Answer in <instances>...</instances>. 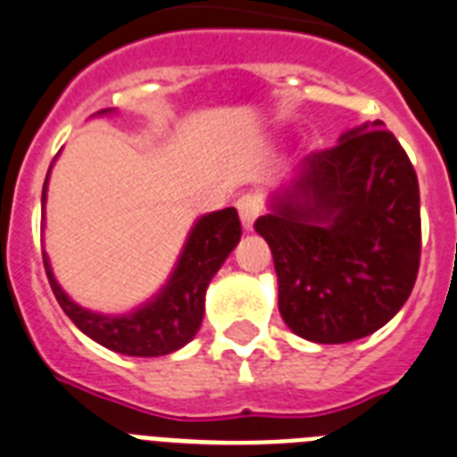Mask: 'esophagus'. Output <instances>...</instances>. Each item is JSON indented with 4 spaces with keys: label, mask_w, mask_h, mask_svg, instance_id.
I'll return each mask as SVG.
<instances>
[{
    "label": "esophagus",
    "mask_w": 457,
    "mask_h": 457,
    "mask_svg": "<svg viewBox=\"0 0 457 457\" xmlns=\"http://www.w3.org/2000/svg\"><path fill=\"white\" fill-rule=\"evenodd\" d=\"M261 209H262V199H261V195H255V192L241 195L239 199H237V211H239V218H241V225H244V229L253 228L255 218L261 216Z\"/></svg>",
    "instance_id": "esophagus-1"
}]
</instances>
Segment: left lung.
<instances>
[{
    "label": "left lung",
    "mask_w": 457,
    "mask_h": 457,
    "mask_svg": "<svg viewBox=\"0 0 457 457\" xmlns=\"http://www.w3.org/2000/svg\"><path fill=\"white\" fill-rule=\"evenodd\" d=\"M253 228L272 251L288 328L312 343H352L387 324L413 291L418 176L383 121L363 124L305 157Z\"/></svg>",
    "instance_id": "1"
}]
</instances>
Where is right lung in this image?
<instances>
[{
	"mask_svg": "<svg viewBox=\"0 0 457 457\" xmlns=\"http://www.w3.org/2000/svg\"><path fill=\"white\" fill-rule=\"evenodd\" d=\"M44 202H46V183L42 190V204ZM239 237L241 222L235 209H222L199 218L164 291L152 303L140 307L138 312L126 314V317H105V314H94L74 305L54 279L46 253H42L44 270H46L48 284L58 305L72 319L79 331L120 354L162 357V354L180 350L199 331L204 319V295H206L209 281L220 270L225 258L232 253V248L239 244Z\"/></svg>",
	"mask_w": 457,
	"mask_h": 457,
	"instance_id": "obj_1",
	"label": "right lung"
}]
</instances>
